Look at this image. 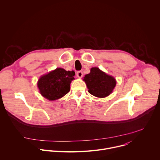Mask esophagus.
<instances>
[{"instance_id": "1", "label": "esophagus", "mask_w": 160, "mask_h": 160, "mask_svg": "<svg viewBox=\"0 0 160 160\" xmlns=\"http://www.w3.org/2000/svg\"><path fill=\"white\" fill-rule=\"evenodd\" d=\"M77 76L78 78H82V77H83V73H82V72L78 71V72L77 73Z\"/></svg>"}]
</instances>
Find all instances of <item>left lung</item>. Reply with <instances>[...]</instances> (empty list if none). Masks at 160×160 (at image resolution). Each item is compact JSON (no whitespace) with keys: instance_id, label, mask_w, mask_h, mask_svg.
<instances>
[{"instance_id":"1","label":"left lung","mask_w":160,"mask_h":160,"mask_svg":"<svg viewBox=\"0 0 160 160\" xmlns=\"http://www.w3.org/2000/svg\"><path fill=\"white\" fill-rule=\"evenodd\" d=\"M83 81L88 89V92L100 98L111 94L117 84L115 78L108 75L97 67L91 68L90 73L85 75Z\"/></svg>"}]
</instances>
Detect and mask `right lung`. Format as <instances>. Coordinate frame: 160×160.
I'll return each instance as SVG.
<instances>
[{
  "mask_svg": "<svg viewBox=\"0 0 160 160\" xmlns=\"http://www.w3.org/2000/svg\"><path fill=\"white\" fill-rule=\"evenodd\" d=\"M75 75L74 71L58 68L42 75L37 83L40 94L49 101L62 98L70 90V83L75 79Z\"/></svg>",
  "mask_w": 160,
  "mask_h": 160,
  "instance_id": "1",
  "label": "right lung"
}]
</instances>
